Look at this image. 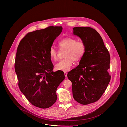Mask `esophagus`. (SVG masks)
<instances>
[{
	"label": "esophagus",
	"instance_id": "34e87169",
	"mask_svg": "<svg viewBox=\"0 0 127 127\" xmlns=\"http://www.w3.org/2000/svg\"><path fill=\"white\" fill-rule=\"evenodd\" d=\"M64 75H65V77L66 78L67 77V73L66 72H64Z\"/></svg>",
	"mask_w": 127,
	"mask_h": 127
}]
</instances>
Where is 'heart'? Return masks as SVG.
<instances>
[{"mask_svg":"<svg viewBox=\"0 0 127 127\" xmlns=\"http://www.w3.org/2000/svg\"><path fill=\"white\" fill-rule=\"evenodd\" d=\"M58 45L61 51L66 50L64 59L59 61L55 65L57 70L64 72L69 71L73 64V61H79L81 59L85 52V44L81 41L73 38L67 37L60 40ZM59 51L54 47H52L49 51V55L52 59L56 60L58 57Z\"/></svg>","mask_w":127,"mask_h":127,"instance_id":"obj_1","label":"heart"}]
</instances>
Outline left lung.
Listing matches in <instances>:
<instances>
[{
	"label": "left lung",
	"instance_id": "8db88e82",
	"mask_svg": "<svg viewBox=\"0 0 127 127\" xmlns=\"http://www.w3.org/2000/svg\"><path fill=\"white\" fill-rule=\"evenodd\" d=\"M73 35L79 37L86 50L79 64L67 74L72 83L74 99L82 105L99 100L107 88L111 76L110 56L100 34L88 27H74Z\"/></svg>",
	"mask_w": 127,
	"mask_h": 127
}]
</instances>
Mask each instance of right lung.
Segmentation results:
<instances>
[{"label":"right lung","mask_w":127,"mask_h":127,"mask_svg":"<svg viewBox=\"0 0 127 127\" xmlns=\"http://www.w3.org/2000/svg\"><path fill=\"white\" fill-rule=\"evenodd\" d=\"M62 29L61 26H49L29 32L17 48L15 69L19 88L32 104L41 108L55 103L57 88L65 79L63 71H53L49 55Z\"/></svg>","instance_id":"1"}]
</instances>
